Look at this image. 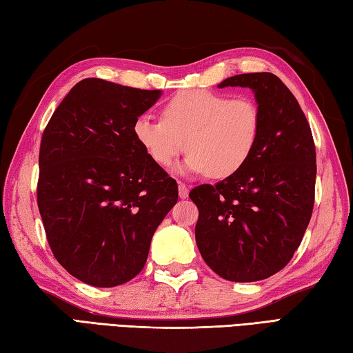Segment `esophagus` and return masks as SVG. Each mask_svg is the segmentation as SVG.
Here are the masks:
<instances>
[{"label": "esophagus", "mask_w": 353, "mask_h": 353, "mask_svg": "<svg viewBox=\"0 0 353 353\" xmlns=\"http://www.w3.org/2000/svg\"><path fill=\"white\" fill-rule=\"evenodd\" d=\"M178 190H179L178 192L179 193V198H181V199L189 196V187H187L184 183H181V181L178 183Z\"/></svg>", "instance_id": "esophagus-1"}]
</instances>
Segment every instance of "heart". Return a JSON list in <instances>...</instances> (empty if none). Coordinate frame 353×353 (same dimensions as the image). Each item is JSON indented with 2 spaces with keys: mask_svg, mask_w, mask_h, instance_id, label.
<instances>
[{
  "mask_svg": "<svg viewBox=\"0 0 353 353\" xmlns=\"http://www.w3.org/2000/svg\"><path fill=\"white\" fill-rule=\"evenodd\" d=\"M261 129V108L251 97L184 90L163 103L161 119H135L132 135L158 166H170L185 148L184 170L228 178L248 163Z\"/></svg>",
  "mask_w": 353,
  "mask_h": 353,
  "instance_id": "heart-1",
  "label": "heart"
}]
</instances>
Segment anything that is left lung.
<instances>
[{
  "label": "left lung",
  "instance_id": "obj_1",
  "mask_svg": "<svg viewBox=\"0 0 353 353\" xmlns=\"http://www.w3.org/2000/svg\"><path fill=\"white\" fill-rule=\"evenodd\" d=\"M218 86L253 90L262 129L236 175L190 190L196 245L222 279L256 282L283 270L303 239L315 199V145L297 99L276 74H237Z\"/></svg>",
  "mask_w": 353,
  "mask_h": 353
}]
</instances>
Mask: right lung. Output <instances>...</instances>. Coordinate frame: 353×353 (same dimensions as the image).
Segmentation results:
<instances>
[{"mask_svg":"<svg viewBox=\"0 0 353 353\" xmlns=\"http://www.w3.org/2000/svg\"><path fill=\"white\" fill-rule=\"evenodd\" d=\"M161 92L83 79L42 134L38 208L53 256L71 276L99 288L143 270L157 227L178 185L145 154L132 125Z\"/></svg>","mask_w":353,"mask_h":353,"instance_id":"add662e5","label":"right lung"}]
</instances>
